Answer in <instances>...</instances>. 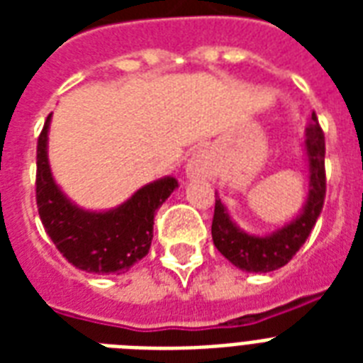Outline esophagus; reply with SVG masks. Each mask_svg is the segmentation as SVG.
I'll return each instance as SVG.
<instances>
[{
    "label": "esophagus",
    "instance_id": "34e87169",
    "mask_svg": "<svg viewBox=\"0 0 363 363\" xmlns=\"http://www.w3.org/2000/svg\"><path fill=\"white\" fill-rule=\"evenodd\" d=\"M186 175L190 179H211L213 177V164L209 154L205 150H196L186 164Z\"/></svg>",
    "mask_w": 363,
    "mask_h": 363
}]
</instances>
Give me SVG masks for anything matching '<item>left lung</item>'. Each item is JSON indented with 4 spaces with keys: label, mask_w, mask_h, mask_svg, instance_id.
I'll list each match as a JSON object with an SVG mask.
<instances>
[{
    "label": "left lung",
    "mask_w": 363,
    "mask_h": 363,
    "mask_svg": "<svg viewBox=\"0 0 363 363\" xmlns=\"http://www.w3.org/2000/svg\"><path fill=\"white\" fill-rule=\"evenodd\" d=\"M303 150L307 171H309V194L303 207L284 226L275 232L256 235L245 232L235 224L226 205L216 198L215 216H213V242L218 252L232 262L235 267L247 273H269L286 265L301 245L307 241L311 230L320 216L324 196H326V173H324V133H322L316 115L309 118L303 133Z\"/></svg>",
    "instance_id": "1"
}]
</instances>
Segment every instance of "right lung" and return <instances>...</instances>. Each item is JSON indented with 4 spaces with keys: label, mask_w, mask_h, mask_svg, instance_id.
Here are the masks:
<instances>
[{
    "label": "right lung",
    "mask_w": 363,
    "mask_h": 363,
    "mask_svg": "<svg viewBox=\"0 0 363 363\" xmlns=\"http://www.w3.org/2000/svg\"><path fill=\"white\" fill-rule=\"evenodd\" d=\"M47 116L37 141V209L48 238L77 269L98 275L125 273L147 256L154 215L179 188L175 177H162L133 192L113 209L92 211L71 201L54 179L48 162Z\"/></svg>",
    "instance_id": "right-lung-1"
}]
</instances>
